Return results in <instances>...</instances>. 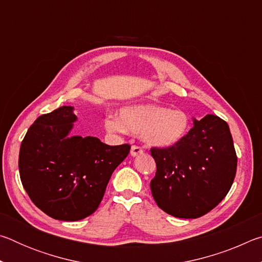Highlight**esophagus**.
Listing matches in <instances>:
<instances>
[{
  "mask_svg": "<svg viewBox=\"0 0 262 262\" xmlns=\"http://www.w3.org/2000/svg\"><path fill=\"white\" fill-rule=\"evenodd\" d=\"M143 152V149L139 145H132V149H130V155L132 156H137V155H140Z\"/></svg>",
  "mask_w": 262,
  "mask_h": 262,
  "instance_id": "34e87169",
  "label": "esophagus"
}]
</instances>
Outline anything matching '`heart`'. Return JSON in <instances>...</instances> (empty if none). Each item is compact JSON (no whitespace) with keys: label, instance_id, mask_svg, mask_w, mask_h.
<instances>
[{"label":"heart","instance_id":"heart-1","mask_svg":"<svg viewBox=\"0 0 262 262\" xmlns=\"http://www.w3.org/2000/svg\"><path fill=\"white\" fill-rule=\"evenodd\" d=\"M105 128L108 132H130L140 134L148 144L171 147L187 134L188 115L180 110H168L155 104H136L120 110L119 119L107 117Z\"/></svg>","mask_w":262,"mask_h":262}]
</instances>
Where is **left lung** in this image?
Returning <instances> with one entry per match:
<instances>
[{
	"mask_svg": "<svg viewBox=\"0 0 262 262\" xmlns=\"http://www.w3.org/2000/svg\"><path fill=\"white\" fill-rule=\"evenodd\" d=\"M156 174L150 183L162 210L179 219H198L223 200L237 171V155L228 123L208 114L178 143L151 148Z\"/></svg>",
	"mask_w": 262,
	"mask_h": 262,
	"instance_id": "obj_1",
	"label": "left lung"
}]
</instances>
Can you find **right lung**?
<instances>
[{"label": "right lung", "instance_id": "obj_1", "mask_svg": "<svg viewBox=\"0 0 262 262\" xmlns=\"http://www.w3.org/2000/svg\"><path fill=\"white\" fill-rule=\"evenodd\" d=\"M72 106L42 114L21 141L23 187L39 209L59 221H79L97 210L117 166L130 145H108L92 136H69Z\"/></svg>", "mask_w": 262, "mask_h": 262}]
</instances>
